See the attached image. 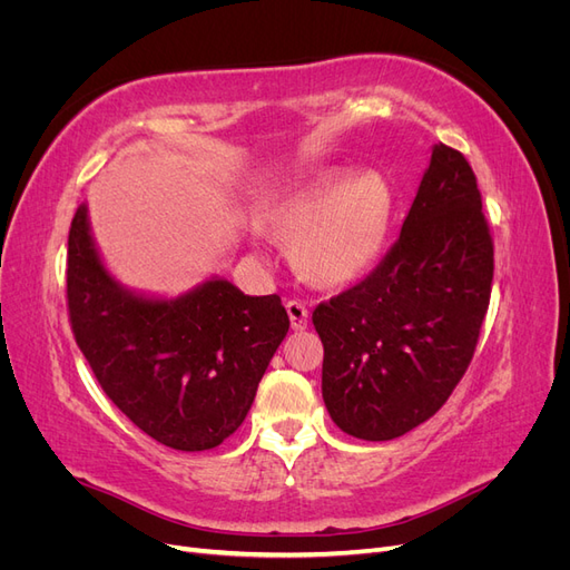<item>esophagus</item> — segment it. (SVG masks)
<instances>
[{"label": "esophagus", "mask_w": 570, "mask_h": 570, "mask_svg": "<svg viewBox=\"0 0 570 570\" xmlns=\"http://www.w3.org/2000/svg\"><path fill=\"white\" fill-rule=\"evenodd\" d=\"M285 308H287V316L292 321V327H295V331H304V327L308 325V306L302 299H289L285 304Z\"/></svg>", "instance_id": "1"}]
</instances>
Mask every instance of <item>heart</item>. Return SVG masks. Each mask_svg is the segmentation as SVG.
I'll return each mask as SVG.
<instances>
[{"label": "heart", "instance_id": "heart-1", "mask_svg": "<svg viewBox=\"0 0 570 570\" xmlns=\"http://www.w3.org/2000/svg\"><path fill=\"white\" fill-rule=\"evenodd\" d=\"M390 193L377 174L344 180L327 168L304 183L271 214V228L295 239L292 252L306 278L344 285L364 273L383 243Z\"/></svg>", "mask_w": 570, "mask_h": 570}]
</instances>
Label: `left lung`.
<instances>
[{
    "instance_id": "1",
    "label": "left lung",
    "mask_w": 570,
    "mask_h": 570,
    "mask_svg": "<svg viewBox=\"0 0 570 570\" xmlns=\"http://www.w3.org/2000/svg\"><path fill=\"white\" fill-rule=\"evenodd\" d=\"M492 275L475 174L440 142L381 264L314 308L323 402L335 425L383 442L438 413L475 354Z\"/></svg>"
}]
</instances>
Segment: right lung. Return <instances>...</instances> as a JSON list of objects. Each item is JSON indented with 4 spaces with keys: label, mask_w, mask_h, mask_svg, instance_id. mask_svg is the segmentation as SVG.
<instances>
[{
    "label": "right lung",
    "mask_w": 570,
    "mask_h": 570,
    "mask_svg": "<svg viewBox=\"0 0 570 570\" xmlns=\"http://www.w3.org/2000/svg\"><path fill=\"white\" fill-rule=\"evenodd\" d=\"M68 321L109 400L157 442L214 450L243 425L287 335L278 295L209 281L174 302L135 297L101 266L78 206L68 230Z\"/></svg>",
    "instance_id": "1"
}]
</instances>
